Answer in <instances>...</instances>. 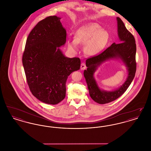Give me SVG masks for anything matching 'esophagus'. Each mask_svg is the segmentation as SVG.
I'll list each match as a JSON object with an SVG mask.
<instances>
[{
	"label": "esophagus",
	"instance_id": "1",
	"mask_svg": "<svg viewBox=\"0 0 151 151\" xmlns=\"http://www.w3.org/2000/svg\"><path fill=\"white\" fill-rule=\"evenodd\" d=\"M86 64H85L84 63H82L81 64V66H80V69H81V70H84V69H86Z\"/></svg>",
	"mask_w": 151,
	"mask_h": 151
}]
</instances>
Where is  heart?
Instances as JSON below:
<instances>
[{
  "label": "heart",
  "mask_w": 151,
  "mask_h": 151,
  "mask_svg": "<svg viewBox=\"0 0 151 151\" xmlns=\"http://www.w3.org/2000/svg\"><path fill=\"white\" fill-rule=\"evenodd\" d=\"M109 35L97 23H88L78 29L74 38H68L69 49L73 52L79 50V43H84V52L89 56L97 55L102 50L108 43Z\"/></svg>",
  "instance_id": "b5f03b06"
}]
</instances>
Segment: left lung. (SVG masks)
<instances>
[{"mask_svg": "<svg viewBox=\"0 0 151 151\" xmlns=\"http://www.w3.org/2000/svg\"><path fill=\"white\" fill-rule=\"evenodd\" d=\"M117 31L119 43H113L100 54L87 59V69L84 71L89 93L93 100L98 104H105L119 98L125 92L135 77L137 63L135 55L137 47L133 35L126 29L122 20L117 17ZM111 59L122 61L128 70V77L122 86L114 91L103 90L99 87L93 77L94 73L103 63Z\"/></svg>", "mask_w": 151, "mask_h": 151, "instance_id": "left-lung-1", "label": "left lung"}]
</instances>
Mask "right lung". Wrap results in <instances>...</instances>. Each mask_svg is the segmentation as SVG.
I'll list each match as a JSON object with an SVG mask.
<instances>
[{
	"mask_svg": "<svg viewBox=\"0 0 151 151\" xmlns=\"http://www.w3.org/2000/svg\"><path fill=\"white\" fill-rule=\"evenodd\" d=\"M60 17L49 16L39 22L27 38L22 65L29 89L41 102L56 105L65 96L68 76L80 67L78 58L66 57L60 49L66 42Z\"/></svg>",
	"mask_w": 151,
	"mask_h": 151,
	"instance_id": "obj_1",
	"label": "right lung"
}]
</instances>
